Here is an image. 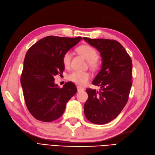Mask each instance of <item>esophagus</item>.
<instances>
[{"mask_svg": "<svg viewBox=\"0 0 155 155\" xmlns=\"http://www.w3.org/2000/svg\"><path fill=\"white\" fill-rule=\"evenodd\" d=\"M77 89H78V92H80V91H84V87H81V86H77Z\"/></svg>", "mask_w": 155, "mask_h": 155, "instance_id": "34e87169", "label": "esophagus"}]
</instances>
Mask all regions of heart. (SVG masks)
Listing matches in <instances>:
<instances>
[{
    "instance_id": "obj_1",
    "label": "heart",
    "mask_w": 155,
    "mask_h": 155,
    "mask_svg": "<svg viewBox=\"0 0 155 155\" xmlns=\"http://www.w3.org/2000/svg\"><path fill=\"white\" fill-rule=\"evenodd\" d=\"M78 52L87 60L89 66L92 70H96L100 66V60L97 56V52L94 47L87 44L81 45L78 48ZM71 53L70 51H66L62 57V63L65 68H68L70 65ZM90 74L88 71H74L68 75V79L70 81L74 82L80 85H84L87 84Z\"/></svg>"
}]
</instances>
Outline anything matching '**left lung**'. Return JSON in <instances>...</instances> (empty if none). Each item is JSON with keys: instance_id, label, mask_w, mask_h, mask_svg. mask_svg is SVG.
Masks as SVG:
<instances>
[{"instance_id": "left-lung-1", "label": "left lung", "mask_w": 155, "mask_h": 155, "mask_svg": "<svg viewBox=\"0 0 155 155\" xmlns=\"http://www.w3.org/2000/svg\"><path fill=\"white\" fill-rule=\"evenodd\" d=\"M83 39L95 48L102 58L101 70L92 82L101 89H86L88 99L84 114L92 123L104 125L116 118L128 101L132 85L131 58L116 40Z\"/></svg>"}]
</instances>
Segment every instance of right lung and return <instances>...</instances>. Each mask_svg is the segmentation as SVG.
Listing matches in <instances>:
<instances>
[{"label": "right lung", "instance_id": "obj_1", "mask_svg": "<svg viewBox=\"0 0 155 155\" xmlns=\"http://www.w3.org/2000/svg\"><path fill=\"white\" fill-rule=\"evenodd\" d=\"M81 39L46 36L26 52L20 82L27 108L35 119L51 122L60 118L68 101L77 93L74 83L67 82L60 88L54 77L64 70V54Z\"/></svg>", "mask_w": 155, "mask_h": 155}]
</instances>
